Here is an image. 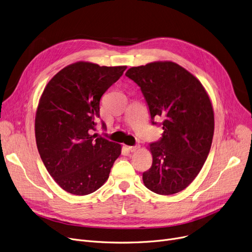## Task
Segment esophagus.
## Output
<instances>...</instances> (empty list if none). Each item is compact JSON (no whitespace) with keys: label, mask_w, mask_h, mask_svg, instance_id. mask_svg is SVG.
<instances>
[{"label":"esophagus","mask_w":252,"mask_h":252,"mask_svg":"<svg viewBox=\"0 0 252 252\" xmlns=\"http://www.w3.org/2000/svg\"><path fill=\"white\" fill-rule=\"evenodd\" d=\"M127 149H128V151H130V152H135V151H137V150L140 149V146H139V145H135V146H128Z\"/></svg>","instance_id":"esophagus-1"}]
</instances>
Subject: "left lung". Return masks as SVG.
Segmentation results:
<instances>
[{
    "instance_id": "1",
    "label": "left lung",
    "mask_w": 252,
    "mask_h": 252,
    "mask_svg": "<svg viewBox=\"0 0 252 252\" xmlns=\"http://www.w3.org/2000/svg\"><path fill=\"white\" fill-rule=\"evenodd\" d=\"M126 75L142 91L151 123L163 118L161 138L150 144L153 161L143 173L149 190L171 195L187 188L208 156L215 130L209 97L198 79L177 63L152 62Z\"/></svg>"
}]
</instances>
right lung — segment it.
I'll use <instances>...</instances> for the list:
<instances>
[{
    "instance_id": "1",
    "label": "right lung",
    "mask_w": 252,
    "mask_h": 252,
    "mask_svg": "<svg viewBox=\"0 0 252 252\" xmlns=\"http://www.w3.org/2000/svg\"><path fill=\"white\" fill-rule=\"evenodd\" d=\"M126 69L76 62L60 70L43 92L34 124L36 146L50 176L66 192L83 196L98 190L122 153L121 145L93 131L101 97Z\"/></svg>"
}]
</instances>
